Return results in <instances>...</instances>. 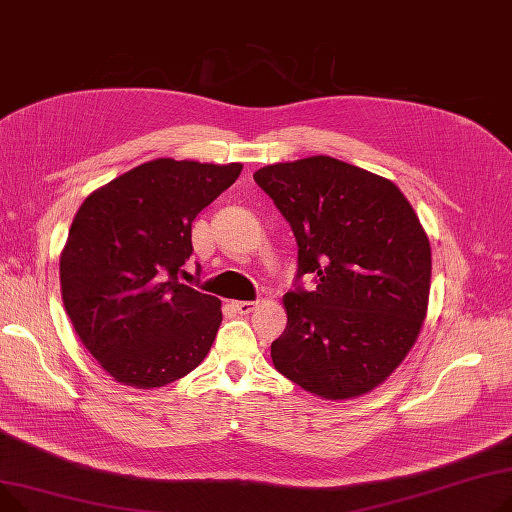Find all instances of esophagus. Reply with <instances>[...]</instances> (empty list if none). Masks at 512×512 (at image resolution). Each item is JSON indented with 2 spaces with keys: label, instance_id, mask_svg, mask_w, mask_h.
I'll return each instance as SVG.
<instances>
[{
  "label": "esophagus",
  "instance_id": "1",
  "mask_svg": "<svg viewBox=\"0 0 512 512\" xmlns=\"http://www.w3.org/2000/svg\"><path fill=\"white\" fill-rule=\"evenodd\" d=\"M258 306V302H233V308L237 310V314H250L254 312Z\"/></svg>",
  "mask_w": 512,
  "mask_h": 512
}]
</instances>
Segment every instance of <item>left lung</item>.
<instances>
[{
	"instance_id": "8db88e82",
	"label": "left lung",
	"mask_w": 512,
	"mask_h": 512,
	"mask_svg": "<svg viewBox=\"0 0 512 512\" xmlns=\"http://www.w3.org/2000/svg\"><path fill=\"white\" fill-rule=\"evenodd\" d=\"M254 179L293 229L295 281L316 279L314 291L283 297L277 372L322 399L370 393L428 312L432 250L413 206L388 179L326 155L266 165Z\"/></svg>"
}]
</instances>
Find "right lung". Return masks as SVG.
<instances>
[{
	"instance_id": "right-lung-1",
	"label": "right lung",
	"mask_w": 512,
	"mask_h": 512,
	"mask_svg": "<svg viewBox=\"0 0 512 512\" xmlns=\"http://www.w3.org/2000/svg\"><path fill=\"white\" fill-rule=\"evenodd\" d=\"M155 159L90 194L59 258L62 299L78 339L117 382L159 388L190 374L221 326V299L179 283L192 221L242 173Z\"/></svg>"
}]
</instances>
